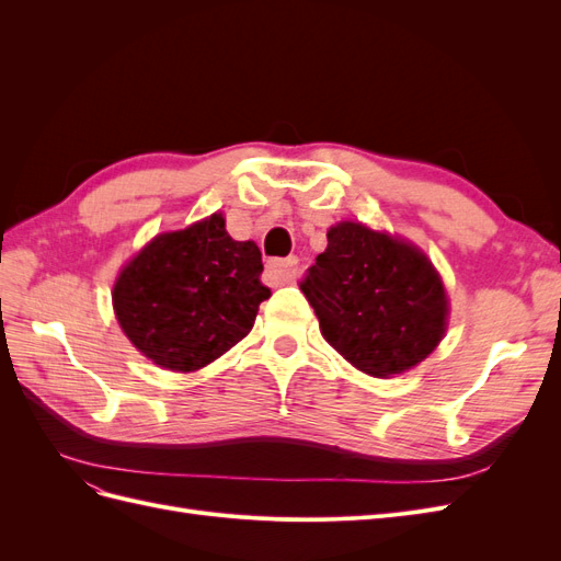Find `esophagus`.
<instances>
[{
	"label": "esophagus",
	"mask_w": 561,
	"mask_h": 561,
	"mask_svg": "<svg viewBox=\"0 0 561 561\" xmlns=\"http://www.w3.org/2000/svg\"><path fill=\"white\" fill-rule=\"evenodd\" d=\"M297 266H299V260H297V257L268 262V271H271V274H274L280 283H293L295 276H297Z\"/></svg>",
	"instance_id": "esophagus-1"
}]
</instances>
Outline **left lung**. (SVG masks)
Wrapping results in <instances>:
<instances>
[{
  "instance_id": "1",
  "label": "left lung",
  "mask_w": 561,
  "mask_h": 561,
  "mask_svg": "<svg viewBox=\"0 0 561 561\" xmlns=\"http://www.w3.org/2000/svg\"><path fill=\"white\" fill-rule=\"evenodd\" d=\"M299 287L328 344L369 377L412 369L447 330V293L426 254L360 222L328 231Z\"/></svg>"
}]
</instances>
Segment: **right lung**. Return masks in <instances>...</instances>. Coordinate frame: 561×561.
Listing matches in <instances>:
<instances>
[{
  "label": "right lung",
  "instance_id": "obj_1",
  "mask_svg": "<svg viewBox=\"0 0 561 561\" xmlns=\"http://www.w3.org/2000/svg\"><path fill=\"white\" fill-rule=\"evenodd\" d=\"M262 252L233 241L215 213L182 231L159 233L122 268L112 293L130 344L165 369L196 371L252 330L271 297Z\"/></svg>",
  "mask_w": 561,
  "mask_h": 561
}]
</instances>
